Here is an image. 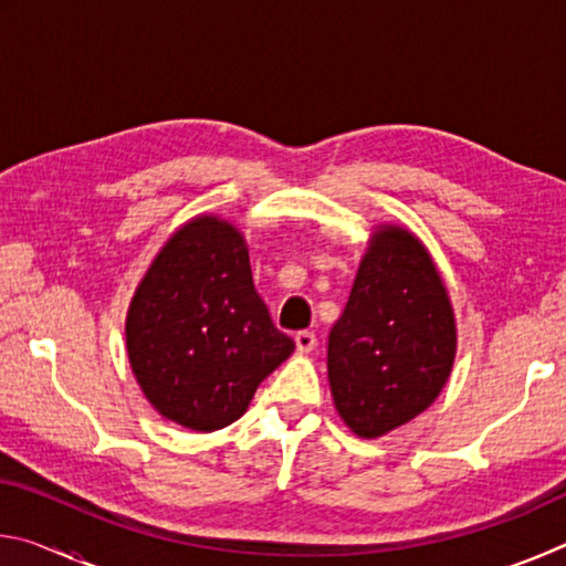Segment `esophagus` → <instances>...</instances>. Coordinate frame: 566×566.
<instances>
[{
	"label": "esophagus",
	"instance_id": "1",
	"mask_svg": "<svg viewBox=\"0 0 566 566\" xmlns=\"http://www.w3.org/2000/svg\"><path fill=\"white\" fill-rule=\"evenodd\" d=\"M294 344H296V352H300V354H310L314 347H317V337H314V332L304 329V332H296Z\"/></svg>",
	"mask_w": 566,
	"mask_h": 566
}]
</instances>
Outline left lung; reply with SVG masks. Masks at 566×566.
<instances>
[{
  "mask_svg": "<svg viewBox=\"0 0 566 566\" xmlns=\"http://www.w3.org/2000/svg\"><path fill=\"white\" fill-rule=\"evenodd\" d=\"M454 357V306L432 254L407 227L377 224L329 332L327 377L342 421L361 439L395 432L434 405Z\"/></svg>",
  "mask_w": 566,
  "mask_h": 566,
  "instance_id": "8db88e82",
  "label": "left lung"
}]
</instances>
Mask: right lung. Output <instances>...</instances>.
<instances>
[{"instance_id": "obj_1", "label": "right lung", "mask_w": 566, "mask_h": 566, "mask_svg": "<svg viewBox=\"0 0 566 566\" xmlns=\"http://www.w3.org/2000/svg\"><path fill=\"white\" fill-rule=\"evenodd\" d=\"M124 334L149 405L191 432L242 417L294 352L254 290L244 234L217 214L169 234L134 290Z\"/></svg>"}]
</instances>
